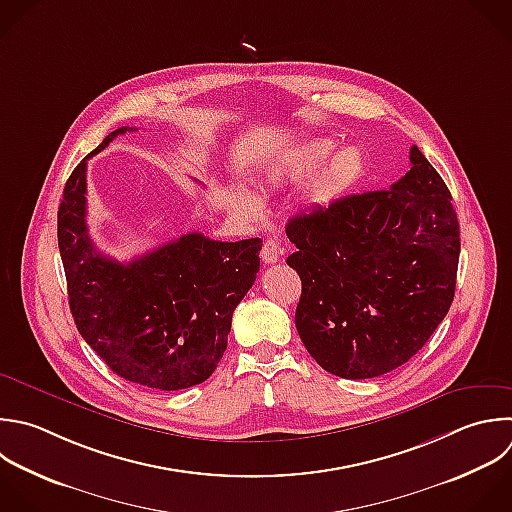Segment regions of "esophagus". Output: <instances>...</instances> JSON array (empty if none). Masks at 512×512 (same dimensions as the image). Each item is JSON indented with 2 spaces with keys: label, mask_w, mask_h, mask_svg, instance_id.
<instances>
[{
  "label": "esophagus",
  "mask_w": 512,
  "mask_h": 512,
  "mask_svg": "<svg viewBox=\"0 0 512 512\" xmlns=\"http://www.w3.org/2000/svg\"><path fill=\"white\" fill-rule=\"evenodd\" d=\"M260 258L264 264H276L280 258V246L276 240H266L260 252Z\"/></svg>",
  "instance_id": "esophagus-1"
}]
</instances>
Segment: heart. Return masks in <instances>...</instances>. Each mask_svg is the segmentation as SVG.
<instances>
[{"instance_id":"obj_1","label":"heart","mask_w":512,"mask_h":512,"mask_svg":"<svg viewBox=\"0 0 512 512\" xmlns=\"http://www.w3.org/2000/svg\"><path fill=\"white\" fill-rule=\"evenodd\" d=\"M336 146L338 144L330 138H314L288 150L266 170L264 186L280 188L300 184L314 174L308 184V202L316 208L336 204L364 178L366 172V158L358 146H344L331 159L329 156ZM232 204L246 218H258L262 214L260 198L248 190H236L232 194Z\"/></svg>"}]
</instances>
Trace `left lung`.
<instances>
[{
    "instance_id": "8db88e82",
    "label": "left lung",
    "mask_w": 512,
    "mask_h": 512,
    "mask_svg": "<svg viewBox=\"0 0 512 512\" xmlns=\"http://www.w3.org/2000/svg\"><path fill=\"white\" fill-rule=\"evenodd\" d=\"M438 172L410 148L390 190L346 196L286 226L302 280L296 330L340 378H374L408 362L446 316L460 230Z\"/></svg>"
}]
</instances>
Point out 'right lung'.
I'll return each instance as SVG.
<instances>
[{
    "label": "right lung",
    "instance_id": "1",
    "mask_svg": "<svg viewBox=\"0 0 512 512\" xmlns=\"http://www.w3.org/2000/svg\"><path fill=\"white\" fill-rule=\"evenodd\" d=\"M118 128L82 160L58 210V244L78 332L118 376L156 390L210 378L232 314L256 280L262 240L218 242L184 234L132 262L102 254L86 224V168Z\"/></svg>",
    "mask_w": 512,
    "mask_h": 512
}]
</instances>
